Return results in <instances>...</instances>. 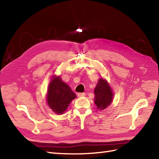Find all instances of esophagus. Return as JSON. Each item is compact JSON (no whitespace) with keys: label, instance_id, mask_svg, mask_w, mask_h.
<instances>
[{"label":"esophagus","instance_id":"34e87169","mask_svg":"<svg viewBox=\"0 0 159 159\" xmlns=\"http://www.w3.org/2000/svg\"><path fill=\"white\" fill-rule=\"evenodd\" d=\"M78 96L80 98H83L85 96V93H78Z\"/></svg>","mask_w":159,"mask_h":159}]
</instances>
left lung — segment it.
<instances>
[{
  "label": "left lung",
  "mask_w": 159,
  "mask_h": 159,
  "mask_svg": "<svg viewBox=\"0 0 159 159\" xmlns=\"http://www.w3.org/2000/svg\"><path fill=\"white\" fill-rule=\"evenodd\" d=\"M95 104L98 110H103L111 104L113 99V92L107 80L99 79L94 89Z\"/></svg>",
  "instance_id": "8db88e82"
}]
</instances>
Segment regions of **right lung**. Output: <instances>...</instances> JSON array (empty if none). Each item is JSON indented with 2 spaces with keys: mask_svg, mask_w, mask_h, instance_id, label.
Segmentation results:
<instances>
[{
  "mask_svg": "<svg viewBox=\"0 0 159 159\" xmlns=\"http://www.w3.org/2000/svg\"><path fill=\"white\" fill-rule=\"evenodd\" d=\"M76 98V94L67 84L63 82L60 76L51 77L47 89V102L48 106L55 113H64L70 103Z\"/></svg>",
  "mask_w": 159,
  "mask_h": 159,
  "instance_id": "obj_1",
  "label": "right lung"
}]
</instances>
